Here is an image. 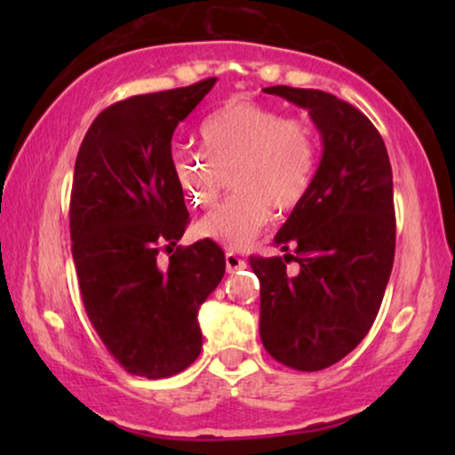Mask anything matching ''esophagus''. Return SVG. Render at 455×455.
<instances>
[{
	"label": "esophagus",
	"mask_w": 455,
	"mask_h": 455,
	"mask_svg": "<svg viewBox=\"0 0 455 455\" xmlns=\"http://www.w3.org/2000/svg\"><path fill=\"white\" fill-rule=\"evenodd\" d=\"M244 267H246V260L242 259V257H238V254H234V252H228L226 254V269H228V273L244 269Z\"/></svg>",
	"instance_id": "34e87169"
}]
</instances>
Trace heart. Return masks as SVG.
Wrapping results in <instances>:
<instances>
[{"label":"heart","mask_w":455,"mask_h":455,"mask_svg":"<svg viewBox=\"0 0 455 455\" xmlns=\"http://www.w3.org/2000/svg\"><path fill=\"white\" fill-rule=\"evenodd\" d=\"M201 140L218 165L234 164V195L196 221L204 240L242 251L269 223L273 209L294 211L313 188L319 165V132L308 120H285L282 109L232 97L201 126ZM215 163V164H216ZM173 172L192 207H209L223 178L203 153L178 148Z\"/></svg>","instance_id":"1"}]
</instances>
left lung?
I'll list each match as a JSON object with an SVG mask.
<instances>
[{
  "label": "left lung",
  "instance_id": "left-lung-1",
  "mask_svg": "<svg viewBox=\"0 0 455 455\" xmlns=\"http://www.w3.org/2000/svg\"><path fill=\"white\" fill-rule=\"evenodd\" d=\"M265 92L308 109L323 157L308 196L275 235L285 257H251L260 282L259 331L277 363L323 371L364 339L381 308L395 254L389 155L369 117L335 95L291 86ZM290 259L296 274L284 267Z\"/></svg>",
  "mask_w": 455,
  "mask_h": 455
}]
</instances>
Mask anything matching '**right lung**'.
<instances>
[{"instance_id":"1","label":"right lung","mask_w":455,"mask_h":455,"mask_svg":"<svg viewBox=\"0 0 455 455\" xmlns=\"http://www.w3.org/2000/svg\"><path fill=\"white\" fill-rule=\"evenodd\" d=\"M215 80L109 105L74 165L70 238L80 296L108 352L136 377H172L195 363L198 308L226 273V254L211 240L178 246L165 267L157 259L188 226L172 136Z\"/></svg>"}]
</instances>
